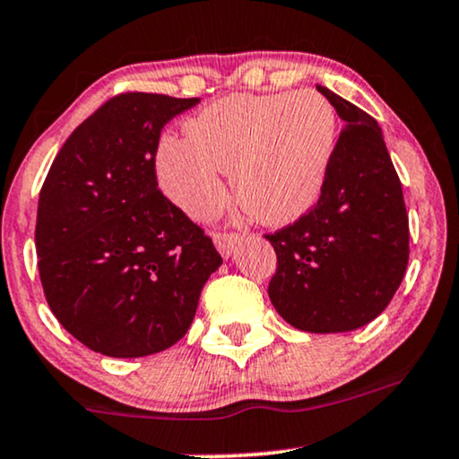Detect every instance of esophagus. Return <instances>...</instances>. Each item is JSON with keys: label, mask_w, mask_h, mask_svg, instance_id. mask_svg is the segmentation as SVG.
<instances>
[{"label": "esophagus", "mask_w": 459, "mask_h": 459, "mask_svg": "<svg viewBox=\"0 0 459 459\" xmlns=\"http://www.w3.org/2000/svg\"><path fill=\"white\" fill-rule=\"evenodd\" d=\"M240 240L242 236L236 234V231H217V234H214V245H217V249L223 257H230L231 253L236 251Z\"/></svg>", "instance_id": "esophagus-1"}]
</instances>
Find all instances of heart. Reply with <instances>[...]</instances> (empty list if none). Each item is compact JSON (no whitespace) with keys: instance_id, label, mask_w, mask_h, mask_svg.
<instances>
[{"instance_id":"1","label":"heart","mask_w":459,"mask_h":459,"mask_svg":"<svg viewBox=\"0 0 459 459\" xmlns=\"http://www.w3.org/2000/svg\"><path fill=\"white\" fill-rule=\"evenodd\" d=\"M165 134L156 174L165 195L193 219H210L225 202L223 171L253 219L283 225L320 197L337 143V113L314 90L230 94Z\"/></svg>"}]
</instances>
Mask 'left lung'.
Masks as SVG:
<instances>
[{"mask_svg": "<svg viewBox=\"0 0 459 459\" xmlns=\"http://www.w3.org/2000/svg\"><path fill=\"white\" fill-rule=\"evenodd\" d=\"M342 117L320 199L274 234V309L307 333H346L378 317L408 266V212L378 122L317 85Z\"/></svg>", "mask_w": 459, "mask_h": 459, "instance_id": "1", "label": "left lung"}]
</instances>
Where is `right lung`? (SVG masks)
<instances>
[{
    "mask_svg": "<svg viewBox=\"0 0 459 459\" xmlns=\"http://www.w3.org/2000/svg\"><path fill=\"white\" fill-rule=\"evenodd\" d=\"M197 102L113 96L74 128L40 188L36 255L47 303L70 335L105 357L174 346L223 264L156 180L160 131Z\"/></svg>",
    "mask_w": 459,
    "mask_h": 459,
    "instance_id": "right-lung-1",
    "label": "right lung"
}]
</instances>
